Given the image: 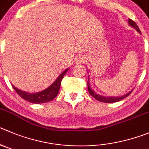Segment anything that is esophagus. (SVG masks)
I'll list each match as a JSON object with an SVG mask.
<instances>
[{"label":"esophagus","mask_w":149,"mask_h":149,"mask_svg":"<svg viewBox=\"0 0 149 149\" xmlns=\"http://www.w3.org/2000/svg\"><path fill=\"white\" fill-rule=\"evenodd\" d=\"M83 61H84V58H83V56H78V57L76 59V63L79 65V64H81Z\"/></svg>","instance_id":"esophagus-1"}]
</instances>
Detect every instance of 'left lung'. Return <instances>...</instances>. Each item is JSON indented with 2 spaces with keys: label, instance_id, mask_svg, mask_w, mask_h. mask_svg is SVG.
<instances>
[{
  "label": "left lung",
  "instance_id": "obj_1",
  "mask_svg": "<svg viewBox=\"0 0 149 149\" xmlns=\"http://www.w3.org/2000/svg\"><path fill=\"white\" fill-rule=\"evenodd\" d=\"M129 23L130 26H132V27H134V29H137V31H138V32H140V29H139L138 26L136 24V23L134 21V20H131V19H129ZM87 87H88L89 93H90L92 96L93 97V98H95L96 100H98V101H101V102H104V103H115V102H117V101H120V100L123 99V98H126L127 96H129V95L132 93V91L126 94L125 95H123V96H120V97H104V96H101V95H98V94H96L95 93H94V92L93 91V90H92L90 87L89 79H87Z\"/></svg>",
  "mask_w": 149,
  "mask_h": 149
}]
</instances>
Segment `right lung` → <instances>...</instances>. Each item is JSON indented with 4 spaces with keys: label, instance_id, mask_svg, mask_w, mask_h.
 <instances>
[{
    "label": "right lung",
    "instance_id": "right-lung-1",
    "mask_svg": "<svg viewBox=\"0 0 149 149\" xmlns=\"http://www.w3.org/2000/svg\"><path fill=\"white\" fill-rule=\"evenodd\" d=\"M68 70V69H66L65 71H63V73H61L60 76L57 78V79L49 87H48L43 91L37 93H26V92L21 91L19 89L14 87L13 85H12V87H13L14 90L16 91L17 93L20 95L23 99L26 100V101L33 103V104H42V103L49 102V101L54 99L59 93L62 80L63 79L64 76L66 74Z\"/></svg>",
    "mask_w": 149,
    "mask_h": 149
}]
</instances>
